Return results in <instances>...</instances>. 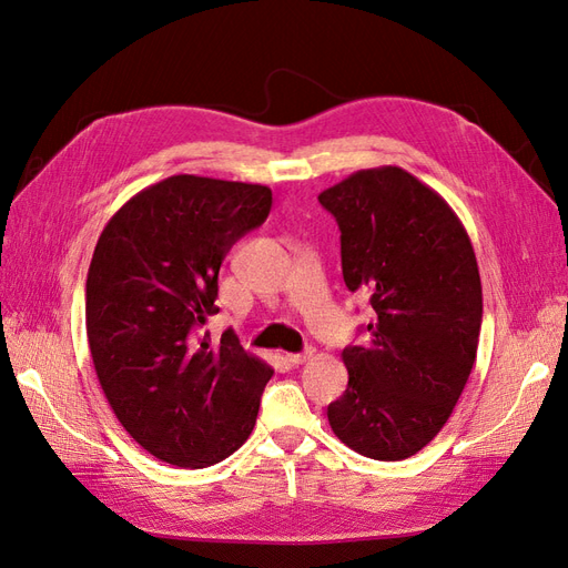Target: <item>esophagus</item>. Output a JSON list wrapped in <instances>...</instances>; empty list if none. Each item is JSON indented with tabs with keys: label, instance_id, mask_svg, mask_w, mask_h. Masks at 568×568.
<instances>
[{
	"label": "esophagus",
	"instance_id": "1",
	"mask_svg": "<svg viewBox=\"0 0 568 568\" xmlns=\"http://www.w3.org/2000/svg\"><path fill=\"white\" fill-rule=\"evenodd\" d=\"M313 355H315V348H305L303 353H286L284 357H286L288 365H303L305 359H311Z\"/></svg>",
	"mask_w": 568,
	"mask_h": 568
}]
</instances>
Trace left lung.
I'll return each mask as SVG.
<instances>
[{
	"instance_id": "left-lung-1",
	"label": "left lung",
	"mask_w": 568,
	"mask_h": 568,
	"mask_svg": "<svg viewBox=\"0 0 568 568\" xmlns=\"http://www.w3.org/2000/svg\"><path fill=\"white\" fill-rule=\"evenodd\" d=\"M320 203L341 230L343 282L367 291L365 346L343 348L348 388L326 407L351 450L398 462L453 415L476 359L484 294L474 246L432 186L398 165L357 170Z\"/></svg>"
}]
</instances>
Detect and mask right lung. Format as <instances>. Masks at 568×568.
Segmentation results:
<instances>
[{"instance_id": "add662e5", "label": "right lung", "mask_w": 568, "mask_h": 568, "mask_svg": "<svg viewBox=\"0 0 568 568\" xmlns=\"http://www.w3.org/2000/svg\"><path fill=\"white\" fill-rule=\"evenodd\" d=\"M272 209L263 184L173 175L142 189L101 232L88 272V341L111 409L146 453L184 469L230 457L251 436L274 374L215 315L230 248Z\"/></svg>"}]
</instances>
